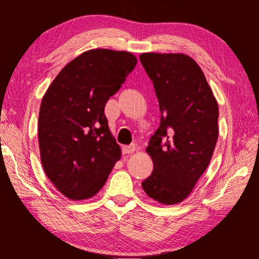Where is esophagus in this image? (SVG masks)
Listing matches in <instances>:
<instances>
[{"label": "esophagus", "mask_w": 259, "mask_h": 259, "mask_svg": "<svg viewBox=\"0 0 259 259\" xmlns=\"http://www.w3.org/2000/svg\"><path fill=\"white\" fill-rule=\"evenodd\" d=\"M136 151L135 145H129V146H123V153L124 154H130L134 153Z\"/></svg>", "instance_id": "obj_1"}]
</instances>
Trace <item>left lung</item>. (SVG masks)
Returning a JSON list of instances; mask_svg holds the SVG:
<instances>
[{
  "mask_svg": "<svg viewBox=\"0 0 259 259\" xmlns=\"http://www.w3.org/2000/svg\"><path fill=\"white\" fill-rule=\"evenodd\" d=\"M140 61L162 113L146 148L153 170L142 189L170 206L191 194L209 164L219 135L218 103L202 69L187 55L150 52L140 55Z\"/></svg>",
  "mask_w": 259,
  "mask_h": 259,
  "instance_id": "1",
  "label": "left lung"
}]
</instances>
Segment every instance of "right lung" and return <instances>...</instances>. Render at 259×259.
I'll return each mask as SVG.
<instances>
[{
	"label": "right lung",
	"mask_w": 259,
	"mask_h": 259,
	"mask_svg": "<svg viewBox=\"0 0 259 259\" xmlns=\"http://www.w3.org/2000/svg\"><path fill=\"white\" fill-rule=\"evenodd\" d=\"M136 63L130 52L89 50L65 65L44 95L37 126L41 163L65 197L91 198L119 160L105 106Z\"/></svg>",
	"instance_id": "1"
}]
</instances>
